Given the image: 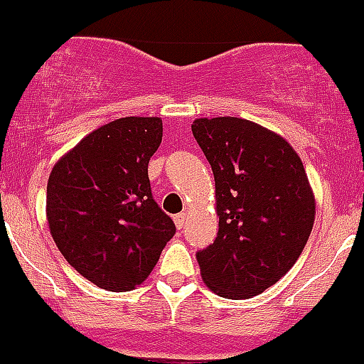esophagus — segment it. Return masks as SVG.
Returning a JSON list of instances; mask_svg holds the SVG:
<instances>
[{
  "mask_svg": "<svg viewBox=\"0 0 364 364\" xmlns=\"http://www.w3.org/2000/svg\"><path fill=\"white\" fill-rule=\"evenodd\" d=\"M173 219H175V225H177L178 230H182L183 226H186V214H183V212H182V214L175 215Z\"/></svg>",
  "mask_w": 364,
  "mask_h": 364,
  "instance_id": "esophagus-1",
  "label": "esophagus"
}]
</instances>
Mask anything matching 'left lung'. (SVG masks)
<instances>
[{
	"mask_svg": "<svg viewBox=\"0 0 364 364\" xmlns=\"http://www.w3.org/2000/svg\"><path fill=\"white\" fill-rule=\"evenodd\" d=\"M193 136L212 166L219 232L198 251L205 285L225 299H250L278 283L303 253L315 196L287 139L235 117L196 118Z\"/></svg>",
	"mask_w": 364,
	"mask_h": 364,
	"instance_id": "8db88e82",
	"label": "left lung"
}]
</instances>
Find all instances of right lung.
<instances>
[{
    "label": "right lung",
    "mask_w": 364,
    "mask_h": 364,
    "mask_svg": "<svg viewBox=\"0 0 364 364\" xmlns=\"http://www.w3.org/2000/svg\"><path fill=\"white\" fill-rule=\"evenodd\" d=\"M161 139V118H118L82 138L49 175L46 214L56 246L109 292L141 285L175 235L150 189L149 161Z\"/></svg>",
    "instance_id": "add662e5"
}]
</instances>
